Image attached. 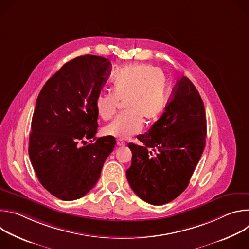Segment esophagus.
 I'll return each instance as SVG.
<instances>
[{
  "mask_svg": "<svg viewBox=\"0 0 249 249\" xmlns=\"http://www.w3.org/2000/svg\"><path fill=\"white\" fill-rule=\"evenodd\" d=\"M116 144H117L118 146H125V142L122 141V140H117Z\"/></svg>",
  "mask_w": 249,
  "mask_h": 249,
  "instance_id": "obj_1",
  "label": "esophagus"
}]
</instances>
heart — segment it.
Returning a JSON list of instances; mask_svg holds the SVG:
<instances>
[{"mask_svg": "<svg viewBox=\"0 0 249 249\" xmlns=\"http://www.w3.org/2000/svg\"><path fill=\"white\" fill-rule=\"evenodd\" d=\"M124 114L103 128V134L128 139L139 133L143 118L157 119L166 103L165 80L160 71L147 64H131L122 68L111 81V92H102L95 100L98 116L109 120L123 101Z\"/></svg>", "mask_w": 249, "mask_h": 249, "instance_id": "1", "label": "heart"}]
</instances>
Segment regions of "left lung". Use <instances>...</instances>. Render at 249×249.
Wrapping results in <instances>:
<instances>
[{"label":"left lung","mask_w":249,"mask_h":249,"mask_svg":"<svg viewBox=\"0 0 249 249\" xmlns=\"http://www.w3.org/2000/svg\"><path fill=\"white\" fill-rule=\"evenodd\" d=\"M203 100L191 81L176 83L165 111L149 132L130 143L132 163L126 171L133 191L152 205H163L188 186L206 144Z\"/></svg>","instance_id":"8db88e82"}]
</instances>
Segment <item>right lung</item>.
<instances>
[{
    "instance_id": "add662e5",
    "label": "right lung",
    "mask_w": 249,
    "mask_h": 249,
    "mask_svg": "<svg viewBox=\"0 0 249 249\" xmlns=\"http://www.w3.org/2000/svg\"><path fill=\"white\" fill-rule=\"evenodd\" d=\"M110 71L108 59L77 57L45 83L36 99L29 159L42 186L61 200L85 196L96 184L115 147L114 137H94L98 127L95 100ZM86 138H93L95 143L81 147Z\"/></svg>"
}]
</instances>
